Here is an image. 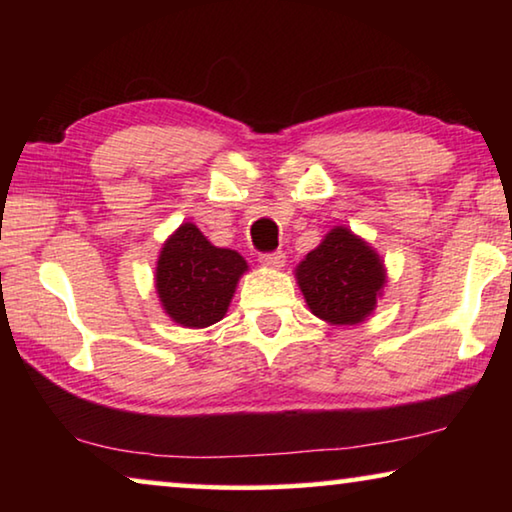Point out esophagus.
Returning <instances> with one entry per match:
<instances>
[{
	"instance_id": "34e87169",
	"label": "esophagus",
	"mask_w": 512,
	"mask_h": 512,
	"mask_svg": "<svg viewBox=\"0 0 512 512\" xmlns=\"http://www.w3.org/2000/svg\"><path fill=\"white\" fill-rule=\"evenodd\" d=\"M259 262L268 268H282L284 266V253L282 250H275V253H264L259 257Z\"/></svg>"
}]
</instances>
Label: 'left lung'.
Wrapping results in <instances>:
<instances>
[{"mask_svg":"<svg viewBox=\"0 0 512 512\" xmlns=\"http://www.w3.org/2000/svg\"><path fill=\"white\" fill-rule=\"evenodd\" d=\"M311 314L329 325H359L386 284L384 259L361 237L336 225L296 268Z\"/></svg>","mask_w":512,"mask_h":512,"instance_id":"1","label":"left lung"}]
</instances>
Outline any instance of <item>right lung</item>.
Returning <instances> with one entry per match:
<instances>
[{"label":"right lung","instance_id":"1","mask_svg":"<svg viewBox=\"0 0 512 512\" xmlns=\"http://www.w3.org/2000/svg\"><path fill=\"white\" fill-rule=\"evenodd\" d=\"M246 271V259L237 250L216 248L194 223H183L162 244L155 291L173 323L201 329L225 316Z\"/></svg>","mask_w":512,"mask_h":512}]
</instances>
